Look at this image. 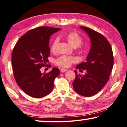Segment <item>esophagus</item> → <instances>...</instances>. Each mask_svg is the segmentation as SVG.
Masks as SVG:
<instances>
[{"instance_id":"1","label":"esophagus","mask_w":127,"mask_h":127,"mask_svg":"<svg viewBox=\"0 0 127 127\" xmlns=\"http://www.w3.org/2000/svg\"><path fill=\"white\" fill-rule=\"evenodd\" d=\"M67 69H64V68H61V70H60V71H61V73H64V72H65L67 71Z\"/></svg>"}]
</instances>
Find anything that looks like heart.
<instances>
[{"mask_svg":"<svg viewBox=\"0 0 127 127\" xmlns=\"http://www.w3.org/2000/svg\"><path fill=\"white\" fill-rule=\"evenodd\" d=\"M64 38L69 42L70 45L82 52H85V49L81 45L83 43V38L76 32H70L64 35ZM58 40L55 38L53 41L51 45V51L54 52L57 49ZM77 62L76 58L73 56L63 55L60 56L54 60V64L56 65L61 66L63 67H69L71 64Z\"/></svg>","mask_w":127,"mask_h":127,"instance_id":"b5f03b06","label":"heart"}]
</instances>
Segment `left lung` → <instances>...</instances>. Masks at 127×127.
Masks as SVG:
<instances>
[{"label":"left lung","instance_id":"8db88e82","mask_svg":"<svg viewBox=\"0 0 127 127\" xmlns=\"http://www.w3.org/2000/svg\"><path fill=\"white\" fill-rule=\"evenodd\" d=\"M88 33L91 47L86 61L76 66V69L86 70L85 75L76 74L73 88L82 96L90 97L99 92L110 78L114 65V56L111 46L100 33L86 27H81Z\"/></svg>","mask_w":127,"mask_h":127}]
</instances>
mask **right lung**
Returning <instances> with one entry per match:
<instances>
[{"mask_svg":"<svg viewBox=\"0 0 127 127\" xmlns=\"http://www.w3.org/2000/svg\"><path fill=\"white\" fill-rule=\"evenodd\" d=\"M60 28L40 27L32 29L17 41L12 53V65L14 77L21 89L36 98L45 96L53 89L54 79L60 70L54 67L50 72L41 73L50 56V36Z\"/></svg>","mask_w":127,"mask_h":127,"instance_id":"add662e5","label":"right lung"}]
</instances>
